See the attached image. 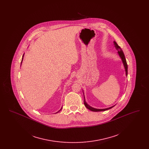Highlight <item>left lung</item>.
<instances>
[{
  "instance_id": "8db88e82",
  "label": "left lung",
  "mask_w": 149,
  "mask_h": 149,
  "mask_svg": "<svg viewBox=\"0 0 149 149\" xmlns=\"http://www.w3.org/2000/svg\"><path fill=\"white\" fill-rule=\"evenodd\" d=\"M114 45V47L115 48L117 49V50L118 51V54L119 55V56L120 57L121 60H122V63L123 64V66H124V68H125V72H126V76L127 77V72H128V66L127 64V62H126V60L125 58V55L123 54V51L122 50V49H120V47L117 45V43H116V41H113ZM84 94V93H83ZM84 105L85 106L89 109V110L93 111V112H101V111H107L108 109H109L111 108H112V107H113V106L111 107H109V108H104V109H97V108H93L91 106H90L86 102L85 99V97H84Z\"/></svg>"
}]
</instances>
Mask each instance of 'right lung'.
<instances>
[{
	"mask_svg": "<svg viewBox=\"0 0 149 149\" xmlns=\"http://www.w3.org/2000/svg\"><path fill=\"white\" fill-rule=\"evenodd\" d=\"M24 54H23V57H22V61H21V64H22V61H23V57H24ZM62 108H63V107H61V109H60V110H59V111H58V112H57L56 113H58V112H60V111H61V109H62Z\"/></svg>",
	"mask_w": 149,
	"mask_h": 149,
	"instance_id": "obj_1",
	"label": "right lung"
}]
</instances>
